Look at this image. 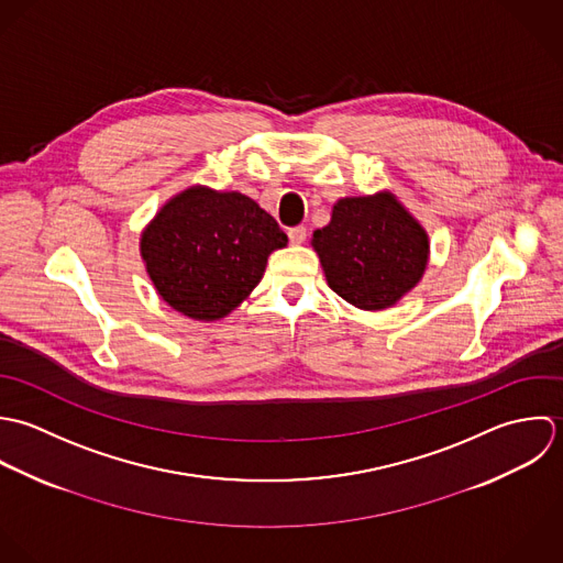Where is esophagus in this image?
I'll use <instances>...</instances> for the list:
<instances>
[{"mask_svg": "<svg viewBox=\"0 0 563 563\" xmlns=\"http://www.w3.org/2000/svg\"><path fill=\"white\" fill-rule=\"evenodd\" d=\"M289 241L294 243V245H300V243H305V239H307V228L305 225H296V228H289Z\"/></svg>", "mask_w": 563, "mask_h": 563, "instance_id": "esophagus-1", "label": "esophagus"}]
</instances>
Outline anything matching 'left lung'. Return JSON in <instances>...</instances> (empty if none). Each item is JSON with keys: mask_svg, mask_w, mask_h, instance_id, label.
<instances>
[{"mask_svg": "<svg viewBox=\"0 0 563 563\" xmlns=\"http://www.w3.org/2000/svg\"><path fill=\"white\" fill-rule=\"evenodd\" d=\"M313 247L329 287L367 311L396 305L429 261L424 228L389 194L339 200L331 224L313 232Z\"/></svg>", "mask_w": 563, "mask_h": 563, "instance_id": "obj_1", "label": "left lung"}]
</instances>
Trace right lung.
I'll return each instance as SVG.
<instances>
[{
	"label": "right lung",
	"mask_w": 563,
	"mask_h": 563,
	"mask_svg": "<svg viewBox=\"0 0 563 563\" xmlns=\"http://www.w3.org/2000/svg\"><path fill=\"white\" fill-rule=\"evenodd\" d=\"M287 234L254 200L194 187L169 200L141 236L161 298L194 320H220L263 278Z\"/></svg>",
	"instance_id": "1"
}]
</instances>
